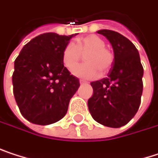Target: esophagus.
<instances>
[{
	"instance_id": "1",
	"label": "esophagus",
	"mask_w": 158,
	"mask_h": 158,
	"mask_svg": "<svg viewBox=\"0 0 158 158\" xmlns=\"http://www.w3.org/2000/svg\"><path fill=\"white\" fill-rule=\"evenodd\" d=\"M80 84L84 85V84H87V82L86 81H84V80H80Z\"/></svg>"
}]
</instances>
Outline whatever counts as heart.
I'll return each instance as SVG.
<instances>
[{"label":"heart","instance_id":"b5f03b06","mask_svg":"<svg viewBox=\"0 0 158 158\" xmlns=\"http://www.w3.org/2000/svg\"><path fill=\"white\" fill-rule=\"evenodd\" d=\"M86 55L87 62L77 67L73 74L79 78L90 79L100 74V69L102 73L111 70L114 56L111 50L105 47V42L97 35H88L77 41L76 45L69 43L62 51V63L65 68L73 72V69L81 59V55Z\"/></svg>","mask_w":158,"mask_h":158}]
</instances>
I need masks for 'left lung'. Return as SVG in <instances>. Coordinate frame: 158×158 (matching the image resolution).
<instances>
[{"instance_id":"1","label":"left lung","mask_w":158,"mask_h":158,"mask_svg":"<svg viewBox=\"0 0 158 158\" xmlns=\"http://www.w3.org/2000/svg\"><path fill=\"white\" fill-rule=\"evenodd\" d=\"M107 38L114 50V64L106 78L91 82L93 95L88 110L95 121L105 127H120L136 114L143 94V68L136 46L122 34L97 31Z\"/></svg>"}]
</instances>
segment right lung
<instances>
[{"mask_svg":"<svg viewBox=\"0 0 158 158\" xmlns=\"http://www.w3.org/2000/svg\"><path fill=\"white\" fill-rule=\"evenodd\" d=\"M69 36L47 32L24 45L15 60L12 82L21 114L31 123L50 125L65 116L79 79L64 67L62 51Z\"/></svg>","mask_w":158,"mask_h":158,"instance_id":"obj_1","label":"right lung"}]
</instances>
